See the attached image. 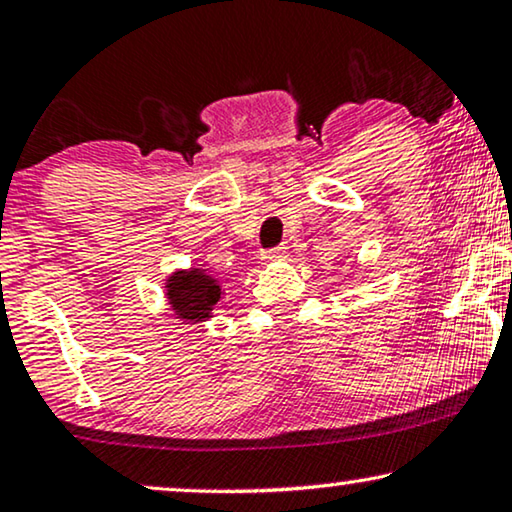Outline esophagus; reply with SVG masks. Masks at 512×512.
<instances>
[{"mask_svg": "<svg viewBox=\"0 0 512 512\" xmlns=\"http://www.w3.org/2000/svg\"><path fill=\"white\" fill-rule=\"evenodd\" d=\"M287 257V248H273L262 253V262H280V259Z\"/></svg>", "mask_w": 512, "mask_h": 512, "instance_id": "esophagus-1", "label": "esophagus"}]
</instances>
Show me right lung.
Returning a JSON list of instances; mask_svg holds the SVG:
<instances>
[{"label": "right lung", "mask_w": 512, "mask_h": 512, "mask_svg": "<svg viewBox=\"0 0 512 512\" xmlns=\"http://www.w3.org/2000/svg\"><path fill=\"white\" fill-rule=\"evenodd\" d=\"M164 287H167L171 311L183 325H197V322L213 318L215 306L225 294L220 278H215L206 269H194V266L171 273Z\"/></svg>", "instance_id": "1"}]
</instances>
